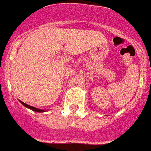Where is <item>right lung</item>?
Returning <instances> with one entry per match:
<instances>
[{
    "label": "right lung",
    "mask_w": 151,
    "mask_h": 151,
    "mask_svg": "<svg viewBox=\"0 0 151 151\" xmlns=\"http://www.w3.org/2000/svg\"><path fill=\"white\" fill-rule=\"evenodd\" d=\"M19 102L24 105V107H26V108H27V109H31V110H32V111H37V112H44V111H46V110H43V109H37V108H35V107L33 106H31V105H29V104H27L24 103V102H22L21 101H19Z\"/></svg>",
    "instance_id": "right-lung-1"
}]
</instances>
